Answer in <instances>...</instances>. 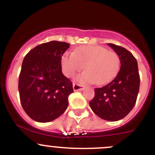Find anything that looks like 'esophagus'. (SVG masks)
<instances>
[{"label":"esophagus","instance_id":"esophagus-1","mask_svg":"<svg viewBox=\"0 0 155 155\" xmlns=\"http://www.w3.org/2000/svg\"><path fill=\"white\" fill-rule=\"evenodd\" d=\"M73 87L74 91H82L84 90V88H85V86L82 85H79V84L73 83Z\"/></svg>","mask_w":155,"mask_h":155}]
</instances>
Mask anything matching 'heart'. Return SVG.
I'll return each instance as SVG.
<instances>
[{"instance_id":"heart-1","label":"heart","mask_w":155,"mask_h":155,"mask_svg":"<svg viewBox=\"0 0 155 155\" xmlns=\"http://www.w3.org/2000/svg\"><path fill=\"white\" fill-rule=\"evenodd\" d=\"M84 66L85 71L76 77L78 82L105 85L117 76L121 68V59L115 51L98 46L79 47L62 56V70L68 77L74 76Z\"/></svg>"}]
</instances>
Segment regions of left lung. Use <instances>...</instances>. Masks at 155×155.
I'll use <instances>...</instances> for the list:
<instances>
[{"mask_svg": "<svg viewBox=\"0 0 155 155\" xmlns=\"http://www.w3.org/2000/svg\"><path fill=\"white\" fill-rule=\"evenodd\" d=\"M119 55L121 69L105 86L94 89L89 105L100 118L109 121L122 119L134 108L140 90V78L137 59L128 50L108 43Z\"/></svg>", "mask_w": 155, "mask_h": 155, "instance_id": "1", "label": "left lung"}]
</instances>
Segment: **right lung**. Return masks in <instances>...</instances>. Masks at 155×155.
I'll list each match as a JSON object with an SVG mask.
<instances>
[{
  "instance_id": "1",
  "label": "right lung",
  "mask_w": 155,
  "mask_h": 155,
  "mask_svg": "<svg viewBox=\"0 0 155 155\" xmlns=\"http://www.w3.org/2000/svg\"><path fill=\"white\" fill-rule=\"evenodd\" d=\"M70 47L65 42L51 41L31 49L23 60L18 91L23 109L31 119L48 122L61 115L73 92L71 81L61 71V58Z\"/></svg>"
}]
</instances>
